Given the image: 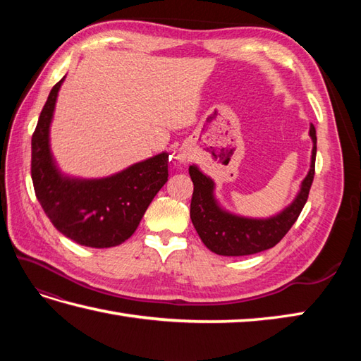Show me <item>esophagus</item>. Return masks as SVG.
Instances as JSON below:
<instances>
[{
    "instance_id": "obj_1",
    "label": "esophagus",
    "mask_w": 361,
    "mask_h": 361,
    "mask_svg": "<svg viewBox=\"0 0 361 361\" xmlns=\"http://www.w3.org/2000/svg\"><path fill=\"white\" fill-rule=\"evenodd\" d=\"M176 158H178V161H180V163H183V164H186L188 163V161H189V158L185 155V153H180V155L178 157H176Z\"/></svg>"
}]
</instances>
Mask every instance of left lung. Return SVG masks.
I'll list each match as a JSON object with an SVG mask.
<instances>
[{
    "instance_id": "obj_1",
    "label": "left lung",
    "mask_w": 361,
    "mask_h": 361,
    "mask_svg": "<svg viewBox=\"0 0 361 361\" xmlns=\"http://www.w3.org/2000/svg\"><path fill=\"white\" fill-rule=\"evenodd\" d=\"M309 136L313 144L309 172L293 200L270 217H247L228 211L216 195V181L197 164L189 166V175L194 183L190 220L206 248L220 256L256 255L273 248L288 233L307 202L315 175L317 130L313 124H310Z\"/></svg>"
}]
</instances>
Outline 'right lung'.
<instances>
[{
	"mask_svg": "<svg viewBox=\"0 0 361 361\" xmlns=\"http://www.w3.org/2000/svg\"><path fill=\"white\" fill-rule=\"evenodd\" d=\"M65 78L52 87L32 135L35 195L51 224L68 239L91 248L116 247L136 231L166 185L169 153L161 152L101 178L62 172L51 150V124Z\"/></svg>",
	"mask_w": 361,
	"mask_h": 361,
	"instance_id": "right-lung-1",
	"label": "right lung"
}]
</instances>
